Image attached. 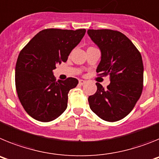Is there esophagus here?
<instances>
[{
    "label": "esophagus",
    "instance_id": "34e87169",
    "mask_svg": "<svg viewBox=\"0 0 159 159\" xmlns=\"http://www.w3.org/2000/svg\"><path fill=\"white\" fill-rule=\"evenodd\" d=\"M84 84H86V81L84 80H79V84H80V85H84Z\"/></svg>",
    "mask_w": 159,
    "mask_h": 159
}]
</instances>
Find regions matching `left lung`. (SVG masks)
<instances>
[{"mask_svg": "<svg viewBox=\"0 0 159 159\" xmlns=\"http://www.w3.org/2000/svg\"><path fill=\"white\" fill-rule=\"evenodd\" d=\"M88 34L101 52L97 73L110 76L106 89L96 83L97 91L88 97L91 110L100 119L116 122L128 115L141 96L143 87L142 56L122 32L88 29Z\"/></svg>", "mask_w": 159, "mask_h": 159, "instance_id": "8db88e82", "label": "left lung"}]
</instances>
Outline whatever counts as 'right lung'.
<instances>
[{
	"instance_id": "add662e5",
	"label": "right lung",
	"mask_w": 159,
	"mask_h": 159,
	"mask_svg": "<svg viewBox=\"0 0 159 159\" xmlns=\"http://www.w3.org/2000/svg\"><path fill=\"white\" fill-rule=\"evenodd\" d=\"M85 32V29H44L20 51L15 69L16 92L24 109L33 119L52 121L66 110L68 92L79 81L71 77L57 81L53 70L67 61Z\"/></svg>"
}]
</instances>
